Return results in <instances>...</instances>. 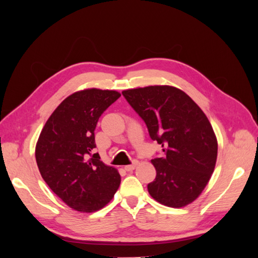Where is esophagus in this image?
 I'll list each match as a JSON object with an SVG mask.
<instances>
[{"instance_id":"esophagus-1","label":"esophagus","mask_w":258,"mask_h":258,"mask_svg":"<svg viewBox=\"0 0 258 258\" xmlns=\"http://www.w3.org/2000/svg\"><path fill=\"white\" fill-rule=\"evenodd\" d=\"M139 165V161L138 160H134V162L131 163V165H128V166H124V170L126 171H132V170H135L136 168H137V166Z\"/></svg>"}]
</instances>
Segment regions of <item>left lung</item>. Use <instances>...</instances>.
Listing matches in <instances>:
<instances>
[{"label": "left lung", "instance_id": "obj_1", "mask_svg": "<svg viewBox=\"0 0 258 258\" xmlns=\"http://www.w3.org/2000/svg\"><path fill=\"white\" fill-rule=\"evenodd\" d=\"M145 121L148 134L161 144L163 156L152 163L156 178L148 192L159 204L183 208L206 188L217 158V139L197 103L173 86L155 85L122 91Z\"/></svg>", "mask_w": 258, "mask_h": 258}]
</instances>
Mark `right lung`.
<instances>
[{"label":"right lung","mask_w":258,"mask_h":258,"mask_svg":"<svg viewBox=\"0 0 258 258\" xmlns=\"http://www.w3.org/2000/svg\"><path fill=\"white\" fill-rule=\"evenodd\" d=\"M120 97L116 90L88 88L66 98L43 127L35 146L38 170L67 206L83 213L104 208L120 185L117 169L93 154L99 117Z\"/></svg>","instance_id":"right-lung-1"}]
</instances>
